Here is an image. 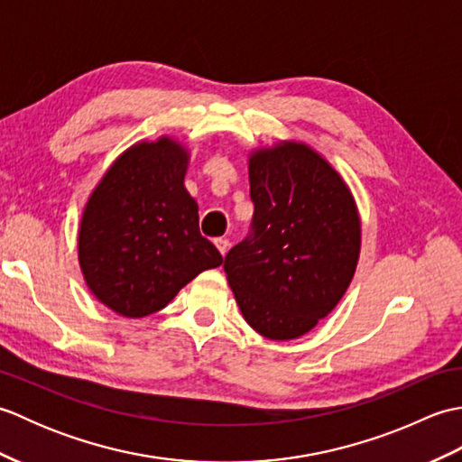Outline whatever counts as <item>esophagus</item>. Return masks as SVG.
<instances>
[{"label": "esophagus", "mask_w": 462, "mask_h": 462, "mask_svg": "<svg viewBox=\"0 0 462 462\" xmlns=\"http://www.w3.org/2000/svg\"><path fill=\"white\" fill-rule=\"evenodd\" d=\"M214 244H216V248H218V252L222 254V256H226V252H228V248H230L228 238H216Z\"/></svg>", "instance_id": "obj_1"}]
</instances>
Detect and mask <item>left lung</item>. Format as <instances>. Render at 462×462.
I'll list each match as a JSON object with an SVG mask.
<instances>
[{
	"mask_svg": "<svg viewBox=\"0 0 462 462\" xmlns=\"http://www.w3.org/2000/svg\"><path fill=\"white\" fill-rule=\"evenodd\" d=\"M250 234L224 260L244 319L296 339L337 306L356 273L361 224L346 182L306 144L250 156Z\"/></svg>",
	"mask_w": 462,
	"mask_h": 462,
	"instance_id": "obj_1",
	"label": "left lung"
}]
</instances>
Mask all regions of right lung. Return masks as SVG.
Wrapping results in <instances>:
<instances>
[{
    "label": "right lung",
    "mask_w": 462,
    "mask_h": 462,
    "mask_svg": "<svg viewBox=\"0 0 462 462\" xmlns=\"http://www.w3.org/2000/svg\"><path fill=\"white\" fill-rule=\"evenodd\" d=\"M189 152L162 136L123 152L85 206L79 263L87 286L125 318L162 310L200 272L222 263L184 189Z\"/></svg>",
    "instance_id": "1"
}]
</instances>
